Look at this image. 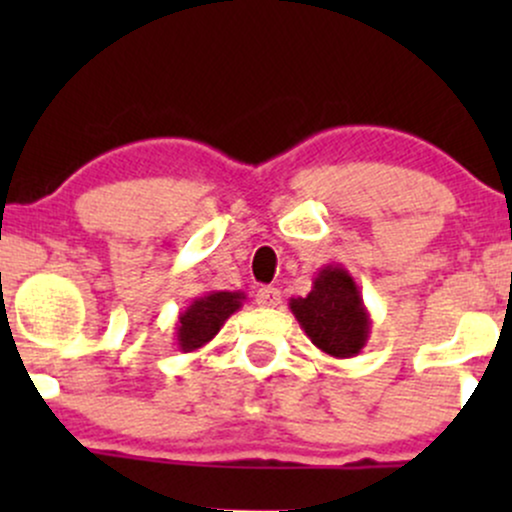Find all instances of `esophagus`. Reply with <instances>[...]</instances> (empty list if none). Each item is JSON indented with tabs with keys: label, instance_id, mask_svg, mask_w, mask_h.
I'll list each match as a JSON object with an SVG mask.
<instances>
[{
	"label": "esophagus",
	"instance_id": "obj_1",
	"mask_svg": "<svg viewBox=\"0 0 512 512\" xmlns=\"http://www.w3.org/2000/svg\"><path fill=\"white\" fill-rule=\"evenodd\" d=\"M255 301L260 303L262 308H276V305H281V291L274 289V286H262V289L255 293Z\"/></svg>",
	"mask_w": 512,
	"mask_h": 512
}]
</instances>
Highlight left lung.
Returning <instances> with one entry per match:
<instances>
[{"label":"left lung","instance_id":"left-lung-1","mask_svg":"<svg viewBox=\"0 0 512 512\" xmlns=\"http://www.w3.org/2000/svg\"><path fill=\"white\" fill-rule=\"evenodd\" d=\"M289 308L322 354L351 358L366 349L373 322L361 289L342 264H325L315 274L313 291L291 298Z\"/></svg>","mask_w":512,"mask_h":512}]
</instances>
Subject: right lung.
I'll return each instance as SVG.
<instances>
[{"label": "right lung", "instance_id": "add662e5", "mask_svg": "<svg viewBox=\"0 0 512 512\" xmlns=\"http://www.w3.org/2000/svg\"><path fill=\"white\" fill-rule=\"evenodd\" d=\"M243 301V291H207L204 296H197L175 322V344L182 354L207 346L228 317L243 308Z\"/></svg>", "mask_w": 512, "mask_h": 512}]
</instances>
